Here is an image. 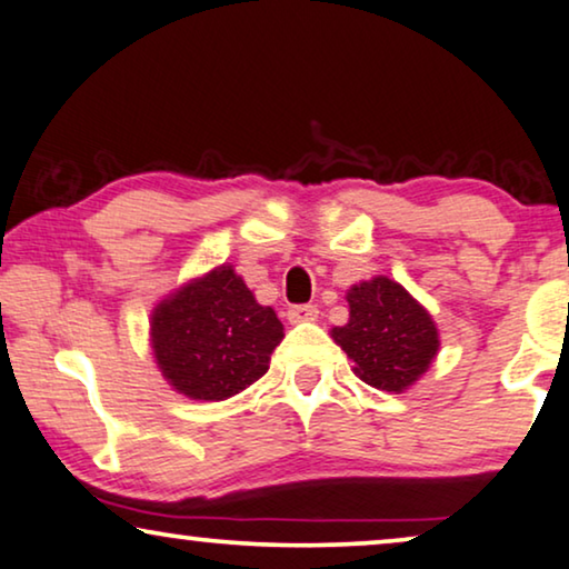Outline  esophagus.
I'll list each match as a JSON object with an SVG mask.
<instances>
[{
  "label": "esophagus",
  "instance_id": "34e87169",
  "mask_svg": "<svg viewBox=\"0 0 569 569\" xmlns=\"http://www.w3.org/2000/svg\"><path fill=\"white\" fill-rule=\"evenodd\" d=\"M318 318V305H290L287 308V320L290 323H305V320H316Z\"/></svg>",
  "mask_w": 569,
  "mask_h": 569
}]
</instances>
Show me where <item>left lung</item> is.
<instances>
[{
    "label": "left lung",
    "instance_id": "1",
    "mask_svg": "<svg viewBox=\"0 0 569 569\" xmlns=\"http://www.w3.org/2000/svg\"><path fill=\"white\" fill-rule=\"evenodd\" d=\"M346 300L349 323L333 328V341L353 361V372L377 390H408L439 351L431 316L387 277L351 287Z\"/></svg>",
    "mask_w": 569,
    "mask_h": 569
}]
</instances>
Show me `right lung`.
<instances>
[{
    "label": "right lung",
    "mask_w": 569,
    "mask_h": 569,
    "mask_svg": "<svg viewBox=\"0 0 569 569\" xmlns=\"http://www.w3.org/2000/svg\"><path fill=\"white\" fill-rule=\"evenodd\" d=\"M284 339L233 267H218L153 310L151 343L169 385L192 400H226L257 382Z\"/></svg>",
    "instance_id": "right-lung-1"
}]
</instances>
